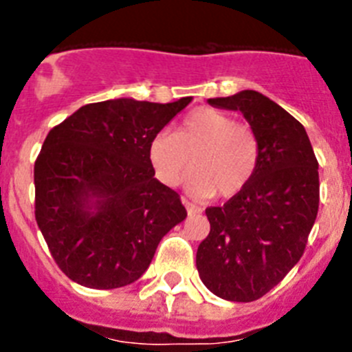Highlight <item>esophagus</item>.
Masks as SVG:
<instances>
[{
    "instance_id": "34e87169",
    "label": "esophagus",
    "mask_w": 352,
    "mask_h": 352,
    "mask_svg": "<svg viewBox=\"0 0 352 352\" xmlns=\"http://www.w3.org/2000/svg\"><path fill=\"white\" fill-rule=\"evenodd\" d=\"M182 203L185 204V208H186V211H188V214H199V213H201V211H203L199 206H195V204H192L190 201H186L185 197L182 199Z\"/></svg>"
}]
</instances>
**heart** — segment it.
<instances>
[{"instance_id":"1","label":"heart","mask_w":352,"mask_h":352,"mask_svg":"<svg viewBox=\"0 0 352 352\" xmlns=\"http://www.w3.org/2000/svg\"><path fill=\"white\" fill-rule=\"evenodd\" d=\"M259 153L256 130L211 107L192 111L174 135L160 132L148 146L151 167L164 185H179L192 164L188 190L201 197L238 194L256 174Z\"/></svg>"}]
</instances>
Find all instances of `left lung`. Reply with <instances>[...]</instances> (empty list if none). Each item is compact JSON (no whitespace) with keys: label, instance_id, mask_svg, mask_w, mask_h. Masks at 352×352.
<instances>
[{"label":"left lung","instance_id":"1","mask_svg":"<svg viewBox=\"0 0 352 352\" xmlns=\"http://www.w3.org/2000/svg\"><path fill=\"white\" fill-rule=\"evenodd\" d=\"M208 104L239 111L259 138V164L245 188L206 210L210 234L195 264L222 300L254 301L303 256L319 210V164L296 118L263 93L243 89Z\"/></svg>","mask_w":352,"mask_h":352}]
</instances>
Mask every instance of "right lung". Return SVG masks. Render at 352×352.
Instances as JSON below:
<instances>
[{
	"instance_id": "obj_1",
	"label": "right lung",
	"mask_w": 352,
	"mask_h": 352,
	"mask_svg": "<svg viewBox=\"0 0 352 352\" xmlns=\"http://www.w3.org/2000/svg\"><path fill=\"white\" fill-rule=\"evenodd\" d=\"M190 102H96L47 133L35 162V219L70 280L91 289L132 284L185 220L179 195L155 178L148 146Z\"/></svg>"
}]
</instances>
